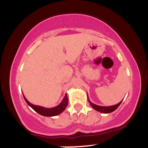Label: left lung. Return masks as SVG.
<instances>
[{
  "label": "left lung",
  "mask_w": 148,
  "mask_h": 148,
  "mask_svg": "<svg viewBox=\"0 0 148 148\" xmlns=\"http://www.w3.org/2000/svg\"><path fill=\"white\" fill-rule=\"evenodd\" d=\"M88 100H89V104H90V105L92 106V107H93L95 110L99 112L105 113V114L112 112L113 111H114V110H115L116 109H117V107L120 106L121 102H122V101H121L120 102H119L118 104H115V105L108 106V107H103V106H99V105H97V104H95L94 103H92L90 100H89V98H88Z\"/></svg>",
  "instance_id": "left-lung-1"
}]
</instances>
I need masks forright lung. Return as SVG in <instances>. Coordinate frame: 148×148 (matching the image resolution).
Wrapping results in <instances>:
<instances>
[{"mask_svg":"<svg viewBox=\"0 0 148 148\" xmlns=\"http://www.w3.org/2000/svg\"><path fill=\"white\" fill-rule=\"evenodd\" d=\"M23 97H24V99L26 103L33 110H35L36 112H38L41 115L46 116V117H53V116H56L58 114H61V113L64 111L66 107L68 105V97H67L66 95H65V97H64L63 100L59 105L56 106V107H52V108H46V107H41V106L34 105V104H31V103L28 102L24 96H23Z\"/></svg>","mask_w":148,"mask_h":148,"instance_id":"obj_1","label":"right lung"}]
</instances>
